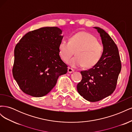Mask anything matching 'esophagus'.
Masks as SVG:
<instances>
[{
	"instance_id": "1",
	"label": "esophagus",
	"mask_w": 132,
	"mask_h": 132,
	"mask_svg": "<svg viewBox=\"0 0 132 132\" xmlns=\"http://www.w3.org/2000/svg\"><path fill=\"white\" fill-rule=\"evenodd\" d=\"M68 73H71L74 72V70L72 68H68Z\"/></svg>"
}]
</instances>
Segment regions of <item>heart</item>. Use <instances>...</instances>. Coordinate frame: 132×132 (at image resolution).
<instances>
[{"instance_id":"b5f03b06","label":"heart","mask_w":132,"mask_h":132,"mask_svg":"<svg viewBox=\"0 0 132 132\" xmlns=\"http://www.w3.org/2000/svg\"><path fill=\"white\" fill-rule=\"evenodd\" d=\"M75 51L77 56L70 60L69 64L74 68L84 66L86 68H90L100 59L103 46L94 36L81 31L71 36L69 41L62 40L59 45V54L64 61H68Z\"/></svg>"}]
</instances>
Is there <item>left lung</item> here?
<instances>
[{
    "instance_id": "left-lung-1",
    "label": "left lung",
    "mask_w": 132,
    "mask_h": 132,
    "mask_svg": "<svg viewBox=\"0 0 132 132\" xmlns=\"http://www.w3.org/2000/svg\"><path fill=\"white\" fill-rule=\"evenodd\" d=\"M94 28L100 34L103 53L95 66L81 71L82 80L77 85L79 94L90 102L101 100L113 93L121 70L117 45L106 31L98 27Z\"/></svg>"
}]
</instances>
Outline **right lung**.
Here are the masks:
<instances>
[{
    "mask_svg": "<svg viewBox=\"0 0 132 132\" xmlns=\"http://www.w3.org/2000/svg\"><path fill=\"white\" fill-rule=\"evenodd\" d=\"M62 33L57 27H42L29 32L16 45L13 75L24 93L37 97L45 96L59 76L67 73L68 66L59 52Z\"/></svg>",
    "mask_w": 132,
    "mask_h": 132,
    "instance_id": "1",
    "label": "right lung"
}]
</instances>
